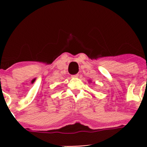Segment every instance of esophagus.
Segmentation results:
<instances>
[{
	"label": "esophagus",
	"instance_id": "obj_1",
	"mask_svg": "<svg viewBox=\"0 0 147 147\" xmlns=\"http://www.w3.org/2000/svg\"><path fill=\"white\" fill-rule=\"evenodd\" d=\"M71 77H72V78H76V77H78V74L72 75V76H71Z\"/></svg>",
	"mask_w": 147,
	"mask_h": 147
}]
</instances>
